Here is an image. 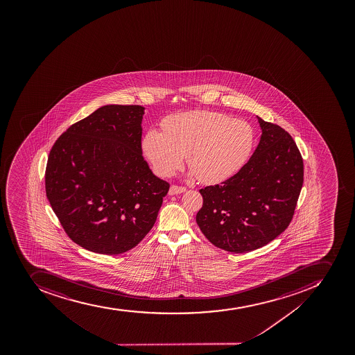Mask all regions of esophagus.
<instances>
[{"label":"esophagus","mask_w":355,"mask_h":355,"mask_svg":"<svg viewBox=\"0 0 355 355\" xmlns=\"http://www.w3.org/2000/svg\"><path fill=\"white\" fill-rule=\"evenodd\" d=\"M184 191H186V187H182V186L173 185L171 187H170L169 194H182V193H184Z\"/></svg>","instance_id":"1"}]
</instances>
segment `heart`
<instances>
[{"label":"heart","instance_id":"heart-1","mask_svg":"<svg viewBox=\"0 0 355 355\" xmlns=\"http://www.w3.org/2000/svg\"><path fill=\"white\" fill-rule=\"evenodd\" d=\"M164 132L150 129L141 146L159 175L169 177L187 164L203 184H220L248 164L255 146L254 128L225 113H176L162 121Z\"/></svg>","mask_w":355,"mask_h":355}]
</instances>
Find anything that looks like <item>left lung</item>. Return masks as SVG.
<instances>
[{"mask_svg":"<svg viewBox=\"0 0 355 355\" xmlns=\"http://www.w3.org/2000/svg\"><path fill=\"white\" fill-rule=\"evenodd\" d=\"M257 119L262 135L248 164L220 185L200 189V230L214 246L232 253L262 248L285 232L304 178L292 136L276 123Z\"/></svg>","mask_w":355,"mask_h":355,"instance_id":"8db88e82","label":"left lung"}]
</instances>
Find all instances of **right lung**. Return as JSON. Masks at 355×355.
<instances>
[{"instance_id":"obj_1","label":"right lung","mask_w":355,"mask_h":355,"mask_svg":"<svg viewBox=\"0 0 355 355\" xmlns=\"http://www.w3.org/2000/svg\"><path fill=\"white\" fill-rule=\"evenodd\" d=\"M141 105H105L73 123L51 148L47 200L73 242L121 254L152 230L169 182L141 155Z\"/></svg>"}]
</instances>
